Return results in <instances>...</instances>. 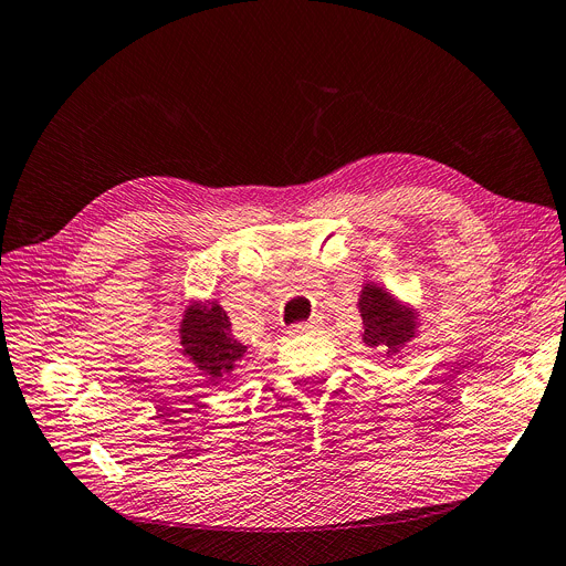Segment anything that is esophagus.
Segmentation results:
<instances>
[{"label":"esophagus","instance_id":"esophagus-1","mask_svg":"<svg viewBox=\"0 0 566 566\" xmlns=\"http://www.w3.org/2000/svg\"><path fill=\"white\" fill-rule=\"evenodd\" d=\"M318 327H321V323H318V321L293 323V325L289 327V334H314V332H318Z\"/></svg>","mask_w":566,"mask_h":566}]
</instances>
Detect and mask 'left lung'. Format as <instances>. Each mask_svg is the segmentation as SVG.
Instances as JSON below:
<instances>
[{"label":"left lung","instance_id":"1","mask_svg":"<svg viewBox=\"0 0 566 566\" xmlns=\"http://www.w3.org/2000/svg\"><path fill=\"white\" fill-rule=\"evenodd\" d=\"M359 312L364 318V344L368 348L394 353L405 346L417 329L413 312H402L396 300L375 284L361 289Z\"/></svg>","mask_w":566,"mask_h":566}]
</instances>
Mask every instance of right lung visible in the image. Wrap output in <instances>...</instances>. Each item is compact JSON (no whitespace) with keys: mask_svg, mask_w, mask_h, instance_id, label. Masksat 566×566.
<instances>
[{"mask_svg":"<svg viewBox=\"0 0 566 566\" xmlns=\"http://www.w3.org/2000/svg\"><path fill=\"white\" fill-rule=\"evenodd\" d=\"M179 334L184 355L191 357L209 378H220L222 373L232 370L248 350V346L239 344L232 334L228 312L216 303L188 307Z\"/></svg>","mask_w":566,"mask_h":566,"instance_id":"add662e5","label":"right lung"}]
</instances>
